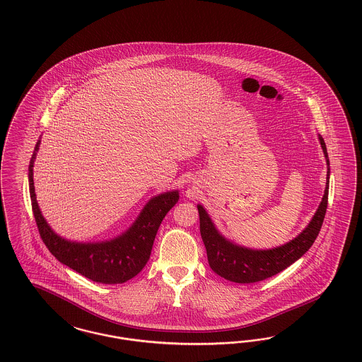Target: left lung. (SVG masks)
I'll return each mask as SVG.
<instances>
[{
	"mask_svg": "<svg viewBox=\"0 0 362 362\" xmlns=\"http://www.w3.org/2000/svg\"><path fill=\"white\" fill-rule=\"evenodd\" d=\"M320 144L324 151L327 173H326V187L324 197L314 212L312 221L299 233L298 235L286 242L285 245L272 249H250L240 246L227 238L216 228L211 216L206 209L198 204L200 221V235L207 251L209 264L214 273L223 276L227 281L237 284H254L266 278L281 273L290 264L298 261L299 258L312 247L315 238L318 235L321 226L324 223L325 214L327 207L329 195V176L330 163L324 139L318 135Z\"/></svg>",
	"mask_w": 362,
	"mask_h": 362,
	"instance_id": "left-lung-1",
	"label": "left lung"
}]
</instances>
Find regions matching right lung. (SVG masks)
<instances>
[{"mask_svg": "<svg viewBox=\"0 0 362 362\" xmlns=\"http://www.w3.org/2000/svg\"><path fill=\"white\" fill-rule=\"evenodd\" d=\"M41 139L33 151L29 163V194L38 233L50 252L60 262L93 282L115 285L124 284L139 274L148 262L153 240L163 218L179 200V189H173L152 197L135 222L117 237L100 242H77L59 235L38 207L33 165L37 156Z\"/></svg>", "mask_w": 362, "mask_h": 362, "instance_id": "add662e5", "label": "right lung"}]
</instances>
